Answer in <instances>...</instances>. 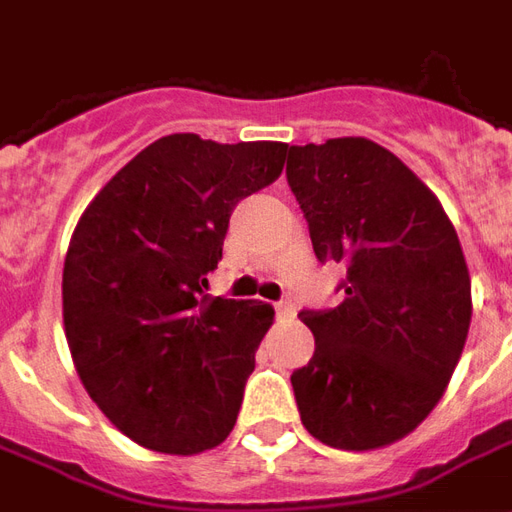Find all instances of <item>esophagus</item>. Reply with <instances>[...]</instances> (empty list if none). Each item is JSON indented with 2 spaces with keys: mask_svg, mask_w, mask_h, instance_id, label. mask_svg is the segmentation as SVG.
<instances>
[{
  "mask_svg": "<svg viewBox=\"0 0 512 512\" xmlns=\"http://www.w3.org/2000/svg\"><path fill=\"white\" fill-rule=\"evenodd\" d=\"M296 315V307H293V301H277V318L279 321H290Z\"/></svg>",
  "mask_w": 512,
  "mask_h": 512,
  "instance_id": "obj_1",
  "label": "esophagus"
}]
</instances>
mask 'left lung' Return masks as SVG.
<instances>
[{
	"mask_svg": "<svg viewBox=\"0 0 512 512\" xmlns=\"http://www.w3.org/2000/svg\"><path fill=\"white\" fill-rule=\"evenodd\" d=\"M290 191L321 263H343L329 310H301L315 354L290 384L301 422L337 450L403 439L444 395L472 321V282L441 202L386 147L345 136L288 150Z\"/></svg>",
	"mask_w": 512,
	"mask_h": 512,
	"instance_id": "8db88e82",
	"label": "left lung"
}]
</instances>
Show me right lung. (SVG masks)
Here are the masks:
<instances>
[{
	"label": "right lung",
	"mask_w": 512,
	"mask_h": 512,
	"mask_svg": "<svg viewBox=\"0 0 512 512\" xmlns=\"http://www.w3.org/2000/svg\"><path fill=\"white\" fill-rule=\"evenodd\" d=\"M282 142L169 134L98 191L65 255V337L84 389L128 439L194 455L222 444L274 307L208 299L238 202L274 183Z\"/></svg>",
	"instance_id": "1"
}]
</instances>
